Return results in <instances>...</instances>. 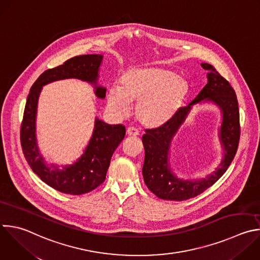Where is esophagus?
<instances>
[{"label": "esophagus", "instance_id": "obj_1", "mask_svg": "<svg viewBox=\"0 0 260 260\" xmlns=\"http://www.w3.org/2000/svg\"><path fill=\"white\" fill-rule=\"evenodd\" d=\"M126 134L128 137H137L139 136V131L135 127H128L126 131Z\"/></svg>", "mask_w": 260, "mask_h": 260}]
</instances>
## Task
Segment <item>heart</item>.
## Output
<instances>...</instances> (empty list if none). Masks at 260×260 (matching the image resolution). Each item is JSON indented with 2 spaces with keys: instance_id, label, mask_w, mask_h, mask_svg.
I'll list each match as a JSON object with an SVG mask.
<instances>
[{
  "instance_id": "1",
  "label": "heart",
  "mask_w": 260,
  "mask_h": 260,
  "mask_svg": "<svg viewBox=\"0 0 260 260\" xmlns=\"http://www.w3.org/2000/svg\"><path fill=\"white\" fill-rule=\"evenodd\" d=\"M190 92L189 81L163 68H132L123 73L120 86L107 94L109 108L126 114L129 104L137 103L136 116L147 127H158L179 112Z\"/></svg>"
}]
</instances>
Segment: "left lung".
Here are the masks:
<instances>
[{
  "label": "left lung",
  "mask_w": 260,
  "mask_h": 260,
  "mask_svg": "<svg viewBox=\"0 0 260 260\" xmlns=\"http://www.w3.org/2000/svg\"><path fill=\"white\" fill-rule=\"evenodd\" d=\"M207 71V83L197 97L167 123L153 129H146L142 137L145 148L143 178L148 189L163 200L184 201L194 198L217 182L233 161L240 139L239 106L234 89L216 69L208 63H201ZM212 104L221 111L218 131L223 150L222 159L215 170L204 178L184 180L173 172L170 162V149L174 137L197 105Z\"/></svg>",
  "instance_id": "left-lung-1"
}]
</instances>
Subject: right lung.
Listing matches in <instances>:
<instances>
[{
  "mask_svg": "<svg viewBox=\"0 0 260 260\" xmlns=\"http://www.w3.org/2000/svg\"><path fill=\"white\" fill-rule=\"evenodd\" d=\"M103 55L91 54L73 57L64 64L46 70L32 84L27 97L21 125V146L27 163L35 174L53 189L70 195L89 193L106 178L111 157L125 136L122 124H108L98 117L92 137L82 154L70 164L49 163L40 151L37 139V114L43 86L48 83L76 78L93 85L97 98L105 99L106 88L99 83Z\"/></svg>",
  "mask_w": 260,
  "mask_h": 260,
  "instance_id": "add662e5",
  "label": "right lung"
}]
</instances>
